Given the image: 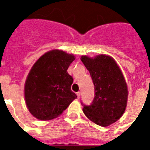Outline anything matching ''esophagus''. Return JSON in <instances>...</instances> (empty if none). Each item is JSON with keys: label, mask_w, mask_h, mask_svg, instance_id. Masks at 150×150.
Returning a JSON list of instances; mask_svg holds the SVG:
<instances>
[{"label": "esophagus", "mask_w": 150, "mask_h": 150, "mask_svg": "<svg viewBox=\"0 0 150 150\" xmlns=\"http://www.w3.org/2000/svg\"><path fill=\"white\" fill-rule=\"evenodd\" d=\"M76 95H77L78 98H80V95H81V93H80L79 91H78V92H76Z\"/></svg>", "instance_id": "obj_1"}]
</instances>
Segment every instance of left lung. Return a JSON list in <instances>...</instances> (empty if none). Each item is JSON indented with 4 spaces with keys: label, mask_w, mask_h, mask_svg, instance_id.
I'll list each match as a JSON object with an SVG mask.
<instances>
[{
    "label": "left lung",
    "mask_w": 150,
    "mask_h": 150,
    "mask_svg": "<svg viewBox=\"0 0 150 150\" xmlns=\"http://www.w3.org/2000/svg\"><path fill=\"white\" fill-rule=\"evenodd\" d=\"M81 61L90 73L95 86V98L90 105H83L88 120L106 127L120 120L127 106L128 87L116 62L109 55L95 58L86 55Z\"/></svg>",
    "instance_id": "1"
}]
</instances>
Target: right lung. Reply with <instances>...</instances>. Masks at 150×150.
Here are the masks:
<instances>
[{"label": "right lung", "mask_w": 150, "mask_h": 150, "mask_svg": "<svg viewBox=\"0 0 150 150\" xmlns=\"http://www.w3.org/2000/svg\"><path fill=\"white\" fill-rule=\"evenodd\" d=\"M74 55L54 50L34 63L25 84V98L29 112L40 120L58 117L76 98L71 91L74 79L67 70Z\"/></svg>", "instance_id": "add662e5"}]
</instances>
